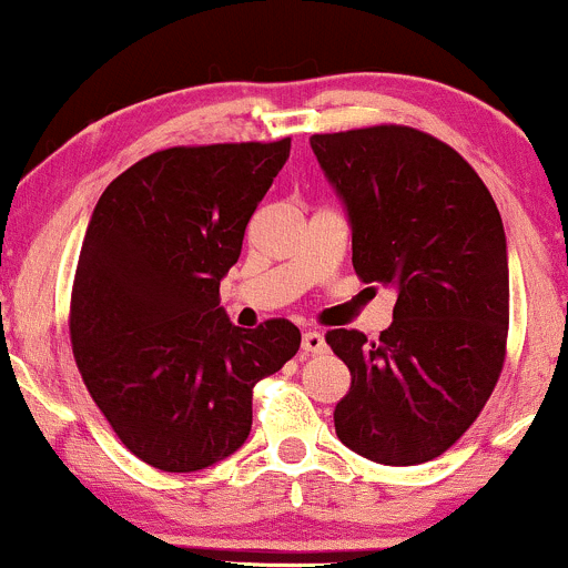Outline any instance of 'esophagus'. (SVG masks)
I'll return each mask as SVG.
<instances>
[{"mask_svg": "<svg viewBox=\"0 0 568 568\" xmlns=\"http://www.w3.org/2000/svg\"><path fill=\"white\" fill-rule=\"evenodd\" d=\"M303 356H314V353H325V336L320 331H306L301 339Z\"/></svg>", "mask_w": 568, "mask_h": 568, "instance_id": "34e87169", "label": "esophagus"}]
</instances>
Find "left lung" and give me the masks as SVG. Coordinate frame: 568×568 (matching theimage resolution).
<instances>
[{
	"label": "left lung",
	"mask_w": 568,
	"mask_h": 568,
	"mask_svg": "<svg viewBox=\"0 0 568 568\" xmlns=\"http://www.w3.org/2000/svg\"><path fill=\"white\" fill-rule=\"evenodd\" d=\"M308 143L347 210L356 276L397 290L375 342L356 328L325 334L351 369L336 436L375 464H425L467 434L503 373V217L475 168L419 129L384 123Z\"/></svg>",
	"instance_id": "1"
}]
</instances>
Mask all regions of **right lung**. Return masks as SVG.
<instances>
[{
    "label": "right lung",
    "instance_id": "add662e5",
    "mask_svg": "<svg viewBox=\"0 0 568 568\" xmlns=\"http://www.w3.org/2000/svg\"><path fill=\"white\" fill-rule=\"evenodd\" d=\"M290 156L276 143L176 145L112 179L71 290V345L88 392L129 453L199 473L251 434L254 386L301 347L276 317L229 323L221 278Z\"/></svg>",
    "mask_w": 568,
    "mask_h": 568
}]
</instances>
